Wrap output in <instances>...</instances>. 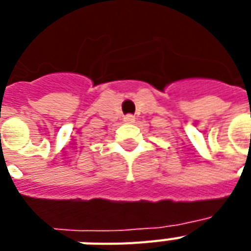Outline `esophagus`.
Masks as SVG:
<instances>
[{
	"instance_id": "34e87169",
	"label": "esophagus",
	"mask_w": 251,
	"mask_h": 251,
	"mask_svg": "<svg viewBox=\"0 0 251 251\" xmlns=\"http://www.w3.org/2000/svg\"><path fill=\"white\" fill-rule=\"evenodd\" d=\"M125 121L126 122H134L135 121V118H134V116H131V114H127L125 117Z\"/></svg>"
}]
</instances>
